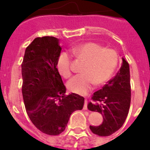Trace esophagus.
<instances>
[{"instance_id": "1", "label": "esophagus", "mask_w": 150, "mask_h": 150, "mask_svg": "<svg viewBox=\"0 0 150 150\" xmlns=\"http://www.w3.org/2000/svg\"><path fill=\"white\" fill-rule=\"evenodd\" d=\"M87 103H88V100H87V98H85V106H84V109H87Z\"/></svg>"}]
</instances>
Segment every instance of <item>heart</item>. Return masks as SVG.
I'll return each mask as SVG.
<instances>
[{
	"mask_svg": "<svg viewBox=\"0 0 150 150\" xmlns=\"http://www.w3.org/2000/svg\"><path fill=\"white\" fill-rule=\"evenodd\" d=\"M70 52L75 57L86 61L82 74L74 76L67 86L71 92L85 94L92 89L94 84L101 85L111 76L117 64L118 54L114 49L104 48L97 43L87 42L74 46ZM58 71L65 78L72 75L71 56L61 52L56 61Z\"/></svg>",
	"mask_w": 150,
	"mask_h": 150,
	"instance_id": "obj_1",
	"label": "heart"
}]
</instances>
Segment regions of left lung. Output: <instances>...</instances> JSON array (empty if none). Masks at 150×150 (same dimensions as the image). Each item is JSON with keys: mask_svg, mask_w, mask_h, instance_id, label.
<instances>
[{"mask_svg": "<svg viewBox=\"0 0 150 150\" xmlns=\"http://www.w3.org/2000/svg\"><path fill=\"white\" fill-rule=\"evenodd\" d=\"M119 71L101 89L93 94L87 108L103 116L102 124L90 125L99 136H109L121 128L128 116L131 99L129 64L124 58Z\"/></svg>", "mask_w": 150, "mask_h": 150, "instance_id": "8db88e82", "label": "left lung"}]
</instances>
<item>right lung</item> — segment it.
<instances>
[{"mask_svg": "<svg viewBox=\"0 0 150 150\" xmlns=\"http://www.w3.org/2000/svg\"><path fill=\"white\" fill-rule=\"evenodd\" d=\"M61 47L53 37H37L26 48L22 63V92L29 118L41 132L58 135L85 99L66 89L56 68Z\"/></svg>", "mask_w": 150, "mask_h": 150, "instance_id": "1", "label": "right lung"}]
</instances>
